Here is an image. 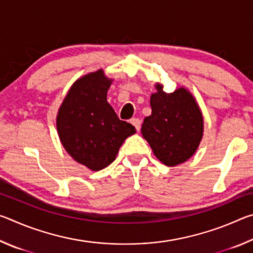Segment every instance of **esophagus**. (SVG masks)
I'll return each mask as SVG.
<instances>
[{"mask_svg": "<svg viewBox=\"0 0 253 253\" xmlns=\"http://www.w3.org/2000/svg\"><path fill=\"white\" fill-rule=\"evenodd\" d=\"M130 123L135 126L136 130L140 129V124H142V122H140L139 118H132V119H130Z\"/></svg>", "mask_w": 253, "mask_h": 253, "instance_id": "34e87169", "label": "esophagus"}]
</instances>
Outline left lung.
<instances>
[{
	"instance_id": "1",
	"label": "left lung",
	"mask_w": 253,
	"mask_h": 253,
	"mask_svg": "<svg viewBox=\"0 0 253 253\" xmlns=\"http://www.w3.org/2000/svg\"><path fill=\"white\" fill-rule=\"evenodd\" d=\"M151 96L152 115L144 119L142 134L155 156L166 166H175L195 153L203 135V116L186 89Z\"/></svg>"
}]
</instances>
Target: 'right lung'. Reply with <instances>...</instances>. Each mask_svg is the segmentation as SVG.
<instances>
[{
  "mask_svg": "<svg viewBox=\"0 0 253 253\" xmlns=\"http://www.w3.org/2000/svg\"><path fill=\"white\" fill-rule=\"evenodd\" d=\"M110 84L102 70L78 79L57 117L63 147L77 162L92 170L111 164L124 140L135 134V127L121 121L107 102Z\"/></svg>",
  "mask_w": 253,
  "mask_h": 253,
  "instance_id": "obj_1",
  "label": "right lung"
}]
</instances>
